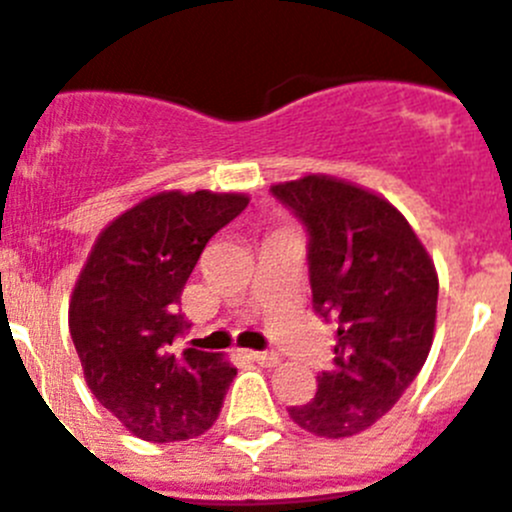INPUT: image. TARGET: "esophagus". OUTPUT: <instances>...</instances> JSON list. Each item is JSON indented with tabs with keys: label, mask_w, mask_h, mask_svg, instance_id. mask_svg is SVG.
<instances>
[{
	"label": "esophagus",
	"mask_w": 512,
	"mask_h": 512,
	"mask_svg": "<svg viewBox=\"0 0 512 512\" xmlns=\"http://www.w3.org/2000/svg\"><path fill=\"white\" fill-rule=\"evenodd\" d=\"M251 359L261 366H277L279 356L271 354V351H251Z\"/></svg>",
	"instance_id": "1"
}]
</instances>
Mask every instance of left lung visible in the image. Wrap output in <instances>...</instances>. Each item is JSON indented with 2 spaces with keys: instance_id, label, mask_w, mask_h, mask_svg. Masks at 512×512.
<instances>
[{
  "instance_id": "obj_1",
  "label": "left lung",
  "mask_w": 512,
  "mask_h": 512,
  "mask_svg": "<svg viewBox=\"0 0 512 512\" xmlns=\"http://www.w3.org/2000/svg\"><path fill=\"white\" fill-rule=\"evenodd\" d=\"M310 230L312 302L336 315L333 372L289 418L320 438H351L395 408L436 333L438 274L387 197L328 174L271 187Z\"/></svg>"
}]
</instances>
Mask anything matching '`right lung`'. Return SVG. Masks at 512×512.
I'll return each instance as SVG.
<instances>
[{"label":"right lung","instance_id":"right-lung-1","mask_svg":"<svg viewBox=\"0 0 512 512\" xmlns=\"http://www.w3.org/2000/svg\"><path fill=\"white\" fill-rule=\"evenodd\" d=\"M241 192L166 189L97 235L69 300V330L92 395L151 443L200 436L235 377L225 354L174 351L189 328L182 289L207 241L248 205Z\"/></svg>","mask_w":512,"mask_h":512}]
</instances>
